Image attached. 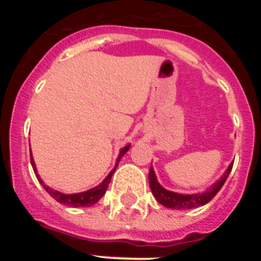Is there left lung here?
<instances>
[{
  "label": "left lung",
  "mask_w": 261,
  "mask_h": 261,
  "mask_svg": "<svg viewBox=\"0 0 261 261\" xmlns=\"http://www.w3.org/2000/svg\"><path fill=\"white\" fill-rule=\"evenodd\" d=\"M232 165L229 166V168L226 170V172L223 174V176L221 177L220 181H217L212 188H209V191L204 193H197V195H180V193L170 192V191L165 190L161 184L156 181L155 174H154L153 167H150V172H149V184H150V190L153 192L154 197L156 199V201L159 204H162L163 206H167V208L171 209H193L197 208V206H201V205L208 204L217 193L220 192V190L222 188L223 183L226 181L227 176H229L230 171H231Z\"/></svg>",
  "instance_id": "1"
}]
</instances>
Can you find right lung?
<instances>
[{
  "instance_id": "add662e5",
  "label": "right lung",
  "mask_w": 261,
  "mask_h": 261,
  "mask_svg": "<svg viewBox=\"0 0 261 261\" xmlns=\"http://www.w3.org/2000/svg\"><path fill=\"white\" fill-rule=\"evenodd\" d=\"M128 149H129V146H124L123 149L120 150L119 158H117V161H116V166H115L114 170H112V171L108 174V176L106 177L105 180H103V183H100L98 187L93 188V190H89V191H86V192L74 193V195H65V193L57 192V191L52 190V188H49L48 186H45L44 181L41 180V177L39 176L38 172H36L35 162H34V159H32V155H31V165H32V168H34V172L36 174V177H38L39 183L44 187V190L47 191V192L49 193V195L52 196L53 199L56 200V201H59L60 204L73 206V208H85V206H91V205L96 204V202L100 200V197L105 195L106 191H107V188H108V184H110V181H111V177H112V175H114L117 165H119V161L121 159V156H123L124 154L128 151Z\"/></svg>"
}]
</instances>
